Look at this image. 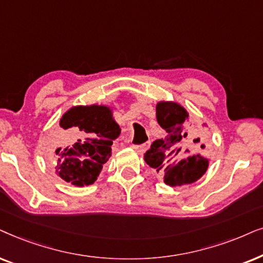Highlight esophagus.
Masks as SVG:
<instances>
[{"instance_id": "1", "label": "esophagus", "mask_w": 263, "mask_h": 263, "mask_svg": "<svg viewBox=\"0 0 263 263\" xmlns=\"http://www.w3.org/2000/svg\"><path fill=\"white\" fill-rule=\"evenodd\" d=\"M131 148H132V149H135L136 152L139 153V154H143V153L145 152L146 149L149 148V142L144 143V144H139V145H131Z\"/></svg>"}]
</instances>
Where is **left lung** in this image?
Returning a JSON list of instances; mask_svg holds the SVG:
<instances>
[{"instance_id": "1", "label": "left lung", "mask_w": 263, "mask_h": 263, "mask_svg": "<svg viewBox=\"0 0 263 263\" xmlns=\"http://www.w3.org/2000/svg\"><path fill=\"white\" fill-rule=\"evenodd\" d=\"M156 120L166 131L145 153L144 161L163 177L170 186L192 184L204 176L211 160L198 153L204 149L203 129L192 127L189 113L174 101H160L156 104Z\"/></svg>"}]
</instances>
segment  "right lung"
<instances>
[{"instance_id":"obj_1","label":"right lung","mask_w":263,"mask_h":263,"mask_svg":"<svg viewBox=\"0 0 263 263\" xmlns=\"http://www.w3.org/2000/svg\"><path fill=\"white\" fill-rule=\"evenodd\" d=\"M61 142L55 150V174L83 187L93 184L121 134L113 109L103 104L73 106L60 119Z\"/></svg>"}]
</instances>
